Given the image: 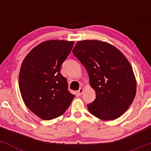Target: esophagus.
<instances>
[{
  "label": "esophagus",
  "mask_w": 151,
  "mask_h": 151,
  "mask_svg": "<svg viewBox=\"0 0 151 151\" xmlns=\"http://www.w3.org/2000/svg\"><path fill=\"white\" fill-rule=\"evenodd\" d=\"M84 88H80V89H79L77 91V96H81V95L83 93V92H84Z\"/></svg>",
  "instance_id": "1"
}]
</instances>
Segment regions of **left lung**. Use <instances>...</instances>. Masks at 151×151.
<instances>
[{
    "label": "left lung",
    "instance_id": "obj_1",
    "mask_svg": "<svg viewBox=\"0 0 151 151\" xmlns=\"http://www.w3.org/2000/svg\"><path fill=\"white\" fill-rule=\"evenodd\" d=\"M72 52L85 67L96 99L89 111L104 121L114 120L126 111L134 99L136 80L131 65L121 52L108 42L82 40Z\"/></svg>",
    "mask_w": 151,
    "mask_h": 151
}]
</instances>
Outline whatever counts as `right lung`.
<instances>
[{"label":"right lung","mask_w":151,"mask_h":151,"mask_svg":"<svg viewBox=\"0 0 151 151\" xmlns=\"http://www.w3.org/2000/svg\"><path fill=\"white\" fill-rule=\"evenodd\" d=\"M73 41H45L32 49L22 61L19 88L24 103L43 120L59 117L70 106L74 95L68 91L61 66L72 51Z\"/></svg>","instance_id":"obj_1"}]
</instances>
